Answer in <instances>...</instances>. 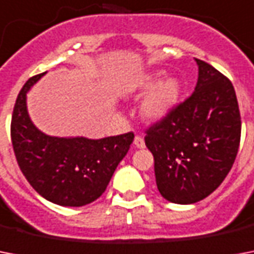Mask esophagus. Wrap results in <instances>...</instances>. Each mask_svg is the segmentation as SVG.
I'll return each instance as SVG.
<instances>
[{"mask_svg":"<svg viewBox=\"0 0 254 254\" xmlns=\"http://www.w3.org/2000/svg\"><path fill=\"white\" fill-rule=\"evenodd\" d=\"M134 145L138 147V149H143V147H145V139H143L141 135L137 134L134 137Z\"/></svg>","mask_w":254,"mask_h":254,"instance_id":"1","label":"esophagus"}]
</instances>
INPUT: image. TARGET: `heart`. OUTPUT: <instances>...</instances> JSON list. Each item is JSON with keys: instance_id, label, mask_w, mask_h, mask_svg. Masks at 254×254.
<instances>
[{"instance_id": "heart-1", "label": "heart", "mask_w": 254, "mask_h": 254, "mask_svg": "<svg viewBox=\"0 0 254 254\" xmlns=\"http://www.w3.org/2000/svg\"><path fill=\"white\" fill-rule=\"evenodd\" d=\"M162 76V72L150 73L137 84V89L142 93L154 89L142 105L143 116L149 120H159L165 117L178 101V81L174 79L161 81Z\"/></svg>"}]
</instances>
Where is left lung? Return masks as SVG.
<instances>
[{
    "label": "left lung",
    "instance_id": "left-lung-1",
    "mask_svg": "<svg viewBox=\"0 0 254 254\" xmlns=\"http://www.w3.org/2000/svg\"><path fill=\"white\" fill-rule=\"evenodd\" d=\"M195 61V92L145 130L157 187L177 204L212 193L232 169L240 146L241 116L232 83L208 63Z\"/></svg>",
    "mask_w": 254,
    "mask_h": 254
}]
</instances>
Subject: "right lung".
Wrapping results in <instances>:
<instances>
[{"mask_svg":"<svg viewBox=\"0 0 254 254\" xmlns=\"http://www.w3.org/2000/svg\"><path fill=\"white\" fill-rule=\"evenodd\" d=\"M45 73L30 77L18 93L10 135L18 166L31 187L55 204L81 207L103 195L134 134L88 139L43 134L31 123L26 93Z\"/></svg>","mask_w":254,"mask_h":254,"instance_id":"1","label":"right lung"}]
</instances>
